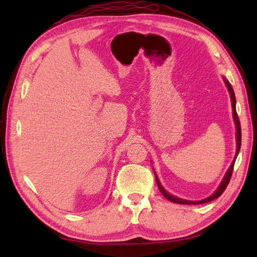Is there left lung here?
Returning a JSON list of instances; mask_svg holds the SVG:
<instances>
[{
  "label": "left lung",
  "mask_w": 257,
  "mask_h": 257,
  "mask_svg": "<svg viewBox=\"0 0 257 257\" xmlns=\"http://www.w3.org/2000/svg\"><path fill=\"white\" fill-rule=\"evenodd\" d=\"M223 79H224V83L227 87L228 89V92H230V96H231V100H232V108H233V119H234V122H235V127H236V154H235V157H234V160L232 162V165L230 166V168H228V170L226 171L224 178H223L221 184L219 185V188H217L215 190V192L213 193L211 196H209V198L206 199H203L201 201H189V200H183V199H180L178 198V196H174L172 194H170L169 192H167V191L163 189V187L161 185L159 179H158V177L156 176V181H157V184H158V188H159L160 192L162 193V195L165 196L166 199H168L169 201L171 202H174V203H179V204H202V203H206V202H210V201H213L214 199H217L219 196L224 192V190L226 189L228 182H230L231 180V177H232V172H233V169H234V163H235V160H236V157L238 155L239 152V149H241V123H239V119H238V116L236 113V99H235V94H234V90L232 88L231 84L228 83V80L225 79L224 77H223ZM156 174V173H155Z\"/></svg>",
  "instance_id": "8db88e82"
}]
</instances>
